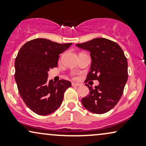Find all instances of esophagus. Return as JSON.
Instances as JSON below:
<instances>
[{"mask_svg":"<svg viewBox=\"0 0 146 146\" xmlns=\"http://www.w3.org/2000/svg\"><path fill=\"white\" fill-rule=\"evenodd\" d=\"M81 84H80L78 83H72V86H80Z\"/></svg>","mask_w":146,"mask_h":146,"instance_id":"1","label":"esophagus"}]
</instances>
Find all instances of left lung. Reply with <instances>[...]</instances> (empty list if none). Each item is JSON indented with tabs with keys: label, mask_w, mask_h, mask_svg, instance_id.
Here are the masks:
<instances>
[{
	"label": "left lung",
	"mask_w": 146,
	"mask_h": 146,
	"mask_svg": "<svg viewBox=\"0 0 146 146\" xmlns=\"http://www.w3.org/2000/svg\"><path fill=\"white\" fill-rule=\"evenodd\" d=\"M76 45L90 51L92 59L90 71L84 82H100L95 88L86 84L90 92L82 98V103L93 113H107L116 106L123 93L128 76L126 57L119 45L106 38H95Z\"/></svg>",
	"instance_id": "1"
}]
</instances>
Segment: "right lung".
<instances>
[{
    "label": "right lung",
    "mask_w": 146,
    "mask_h": 146,
    "mask_svg": "<svg viewBox=\"0 0 146 146\" xmlns=\"http://www.w3.org/2000/svg\"><path fill=\"white\" fill-rule=\"evenodd\" d=\"M72 43L60 44L36 38L21 48L15 60V80L28 108L40 115H49L61 105L69 81L48 80V71L58 66L59 56Z\"/></svg>",
    "instance_id": "obj_1"
}]
</instances>
